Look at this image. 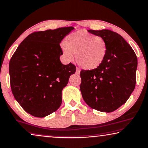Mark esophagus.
<instances>
[{"mask_svg": "<svg viewBox=\"0 0 148 148\" xmlns=\"http://www.w3.org/2000/svg\"><path fill=\"white\" fill-rule=\"evenodd\" d=\"M75 73L77 74V75H79V73H80V69L79 68H77L76 69V72H75Z\"/></svg>", "mask_w": 148, "mask_h": 148, "instance_id": "34e87169", "label": "esophagus"}]
</instances>
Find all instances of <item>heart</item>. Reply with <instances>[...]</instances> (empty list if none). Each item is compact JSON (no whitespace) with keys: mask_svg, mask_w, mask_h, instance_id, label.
<instances>
[{"mask_svg":"<svg viewBox=\"0 0 148 148\" xmlns=\"http://www.w3.org/2000/svg\"><path fill=\"white\" fill-rule=\"evenodd\" d=\"M108 46L104 38L86 31H79L66 38L62 46L64 57L72 60L73 54L81 67L86 70L98 68L106 56Z\"/></svg>","mask_w":148,"mask_h":148,"instance_id":"1","label":"heart"}]
</instances>
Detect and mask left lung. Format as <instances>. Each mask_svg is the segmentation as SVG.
<instances>
[{
	"label": "left lung",
	"instance_id": "obj_1",
	"mask_svg": "<svg viewBox=\"0 0 148 148\" xmlns=\"http://www.w3.org/2000/svg\"><path fill=\"white\" fill-rule=\"evenodd\" d=\"M106 40L108 50L104 62L93 70H82L80 90L89 106L111 112L124 104L136 84L137 58L122 36L109 29L88 30Z\"/></svg>",
	"mask_w": 148,
	"mask_h": 148
}]
</instances>
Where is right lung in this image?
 <instances>
[{
  "mask_svg": "<svg viewBox=\"0 0 148 148\" xmlns=\"http://www.w3.org/2000/svg\"><path fill=\"white\" fill-rule=\"evenodd\" d=\"M73 27L34 32L19 44L9 62L11 88L15 100L32 116L44 117L62 103V91L76 67L60 60L62 40Z\"/></svg>",
  "mask_w": 148,
  "mask_h": 148,
  "instance_id": "obj_1",
  "label": "right lung"
}]
</instances>
